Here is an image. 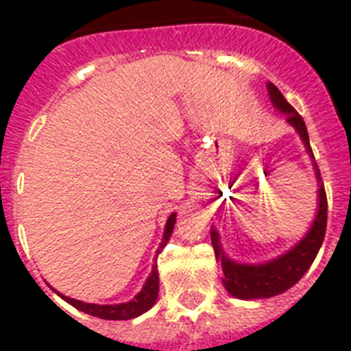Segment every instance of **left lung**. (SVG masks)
<instances>
[{
	"mask_svg": "<svg viewBox=\"0 0 351 351\" xmlns=\"http://www.w3.org/2000/svg\"><path fill=\"white\" fill-rule=\"evenodd\" d=\"M269 95L278 110L287 114V121L293 128L299 132L300 138L306 144L309 156H313L311 145H309V135L306 130V123L297 112L295 108L291 107L281 91L276 88L274 84H269ZM316 179H318V213H316L315 223L311 225L306 237L291 247L287 255L280 258L272 260L269 263L262 265H246V263H235L230 258H226L223 253V247L219 244V237L216 230H210V241H213L214 255L218 260L219 267L223 271V285L228 290V293L237 299H267V297L280 295L288 288H291L297 281L306 274L311 267L313 260L318 255L322 243L325 237V228H327V195H325L324 182L320 178V170L315 165Z\"/></svg>",
	"mask_w": 351,
	"mask_h": 351,
	"instance_id": "8db88e82",
	"label": "left lung"
}]
</instances>
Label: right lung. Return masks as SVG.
<instances>
[{
  "label": "right lung",
  "mask_w": 351,
  "mask_h": 351,
  "mask_svg": "<svg viewBox=\"0 0 351 351\" xmlns=\"http://www.w3.org/2000/svg\"><path fill=\"white\" fill-rule=\"evenodd\" d=\"M173 225H176V213L170 214V218L167 219L165 226V235H163V243L158 247V253H161L163 246L167 244L169 237L172 235ZM158 256V255H156ZM160 278H158V269L156 263L153 265V271H151V276L145 281L144 288L141 290L137 297L130 302L125 304H114V306H100V304H86L80 302V300L70 299V297H64L63 293H58L61 299L66 300L68 304H71L73 308L80 309V311L88 313V315L98 316V318H104V320H130V318H137L142 313H145L147 309H151L154 306L158 299V290H160Z\"/></svg>",
  "instance_id": "1"
}]
</instances>
